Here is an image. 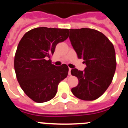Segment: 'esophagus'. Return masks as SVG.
I'll list each match as a JSON object with an SVG mask.
<instances>
[{
  "label": "esophagus",
  "instance_id": "34e87169",
  "mask_svg": "<svg viewBox=\"0 0 128 128\" xmlns=\"http://www.w3.org/2000/svg\"><path fill=\"white\" fill-rule=\"evenodd\" d=\"M70 70H71V68H69V75H70Z\"/></svg>",
  "mask_w": 128,
  "mask_h": 128
}]
</instances>
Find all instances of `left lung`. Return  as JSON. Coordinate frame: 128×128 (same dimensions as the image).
Instances as JSON below:
<instances>
[{
    "mask_svg": "<svg viewBox=\"0 0 128 128\" xmlns=\"http://www.w3.org/2000/svg\"><path fill=\"white\" fill-rule=\"evenodd\" d=\"M69 39L79 59L86 67L83 70L72 69L78 86L72 88L76 97L93 101L104 94L112 82L116 68L113 44L102 33L89 28L69 29Z\"/></svg>",
    "mask_w": 128,
    "mask_h": 128,
    "instance_id": "8db88e82",
    "label": "left lung"
}]
</instances>
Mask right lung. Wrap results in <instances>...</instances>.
Returning <instances> with one entry per match:
<instances>
[{"label": "right lung", "mask_w": 128, "mask_h": 128, "mask_svg": "<svg viewBox=\"0 0 128 128\" xmlns=\"http://www.w3.org/2000/svg\"><path fill=\"white\" fill-rule=\"evenodd\" d=\"M68 36V28L41 27L28 31L20 40L14 58L16 77L25 94L35 102L52 100L68 76L66 64L56 66L49 59L57 44Z\"/></svg>", "instance_id": "obj_1"}]
</instances>
